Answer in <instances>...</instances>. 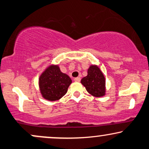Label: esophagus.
I'll return each mask as SVG.
<instances>
[{"label": "esophagus", "instance_id": "obj_1", "mask_svg": "<svg viewBox=\"0 0 149 149\" xmlns=\"http://www.w3.org/2000/svg\"><path fill=\"white\" fill-rule=\"evenodd\" d=\"M74 80L76 82H80V77H77V78H74Z\"/></svg>", "mask_w": 149, "mask_h": 149}]
</instances>
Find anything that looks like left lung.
Returning a JSON list of instances; mask_svg holds the SVG:
<instances>
[{"mask_svg":"<svg viewBox=\"0 0 149 149\" xmlns=\"http://www.w3.org/2000/svg\"><path fill=\"white\" fill-rule=\"evenodd\" d=\"M80 82L92 96L100 97L105 95V78L98 66H90L88 76L82 78Z\"/></svg>","mask_w":149,"mask_h":149,"instance_id":"8db88e82","label":"left lung"}]
</instances>
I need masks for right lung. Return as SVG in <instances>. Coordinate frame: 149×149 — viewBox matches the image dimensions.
I'll return each instance as SVG.
<instances>
[{
	"label": "right lung",
	"mask_w": 149,
	"mask_h": 149,
	"mask_svg": "<svg viewBox=\"0 0 149 149\" xmlns=\"http://www.w3.org/2000/svg\"><path fill=\"white\" fill-rule=\"evenodd\" d=\"M72 80L68 75L63 73L57 65H51L39 78L40 93L45 100L56 101L67 92Z\"/></svg>",
	"instance_id": "1"
}]
</instances>
